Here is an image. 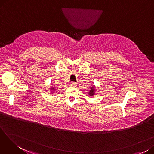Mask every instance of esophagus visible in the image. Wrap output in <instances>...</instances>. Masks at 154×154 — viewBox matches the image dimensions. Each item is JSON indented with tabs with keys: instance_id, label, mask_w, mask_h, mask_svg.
I'll list each match as a JSON object with an SVG mask.
<instances>
[{
	"instance_id": "34e87169",
	"label": "esophagus",
	"mask_w": 154,
	"mask_h": 154,
	"mask_svg": "<svg viewBox=\"0 0 154 154\" xmlns=\"http://www.w3.org/2000/svg\"><path fill=\"white\" fill-rule=\"evenodd\" d=\"M70 85H71L72 86H75V85H77V83L75 82H72L70 83Z\"/></svg>"
}]
</instances>
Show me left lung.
Returning a JSON list of instances; mask_svg holds the SVG:
<instances>
[{
	"mask_svg": "<svg viewBox=\"0 0 154 154\" xmlns=\"http://www.w3.org/2000/svg\"><path fill=\"white\" fill-rule=\"evenodd\" d=\"M94 94V88H91V91L89 92V95L92 96Z\"/></svg>",
	"mask_w": 154,
	"mask_h": 154,
	"instance_id": "left-lung-1",
	"label": "left lung"
}]
</instances>
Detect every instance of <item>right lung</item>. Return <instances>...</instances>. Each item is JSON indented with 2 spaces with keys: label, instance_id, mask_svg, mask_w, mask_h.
Instances as JSON below:
<instances>
[{
  "label": "right lung",
  "instance_id": "right-lung-1",
  "mask_svg": "<svg viewBox=\"0 0 154 154\" xmlns=\"http://www.w3.org/2000/svg\"><path fill=\"white\" fill-rule=\"evenodd\" d=\"M52 89H54V88H52Z\"/></svg>",
  "mask_w": 154,
  "mask_h": 154
}]
</instances>
